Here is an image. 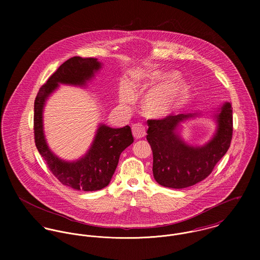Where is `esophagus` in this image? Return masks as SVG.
<instances>
[{
	"instance_id": "obj_1",
	"label": "esophagus",
	"mask_w": 260,
	"mask_h": 260,
	"mask_svg": "<svg viewBox=\"0 0 260 260\" xmlns=\"http://www.w3.org/2000/svg\"><path fill=\"white\" fill-rule=\"evenodd\" d=\"M132 133H133V136L135 139H140L145 136L146 129H145L144 125H142L141 123H136V124L132 125Z\"/></svg>"
}]
</instances>
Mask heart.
I'll return each mask as SVG.
<instances>
[{
    "label": "heart",
    "mask_w": 260,
    "mask_h": 260,
    "mask_svg": "<svg viewBox=\"0 0 260 260\" xmlns=\"http://www.w3.org/2000/svg\"><path fill=\"white\" fill-rule=\"evenodd\" d=\"M177 79L176 73H160L145 71L139 75L137 86L141 89L154 86L143 99V109L150 116L163 117L176 110L184 101L188 94V85L183 81H170ZM134 100L133 92L124 89L120 96L122 104L131 103Z\"/></svg>",
    "instance_id": "obj_1"
}]
</instances>
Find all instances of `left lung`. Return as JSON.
Instances as JSON below:
<instances>
[{
  "label": "left lung",
  "mask_w": 260,
  "mask_h": 260,
  "mask_svg": "<svg viewBox=\"0 0 260 260\" xmlns=\"http://www.w3.org/2000/svg\"><path fill=\"white\" fill-rule=\"evenodd\" d=\"M214 114L217 129L203 146H191L181 138L180 123L198 113L168 115L148 120L146 139L153 152V176L164 187L181 189L205 179L229 149L232 132V107L225 102Z\"/></svg>",
  "instance_id": "obj_1"
}]
</instances>
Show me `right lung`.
<instances>
[{
  "mask_svg": "<svg viewBox=\"0 0 260 260\" xmlns=\"http://www.w3.org/2000/svg\"><path fill=\"white\" fill-rule=\"evenodd\" d=\"M102 64L95 58L73 57L63 63L39 92L34 105V134L39 153L55 177L76 190L96 191L109 184L120 154L134 141L131 128H111L100 124L88 152L76 161H65L55 155L47 144L43 129V110L48 97L59 84L86 86Z\"/></svg>",
  "mask_w": 260,
  "mask_h": 260,
  "instance_id": "obj_1",
  "label": "right lung"
}]
</instances>
